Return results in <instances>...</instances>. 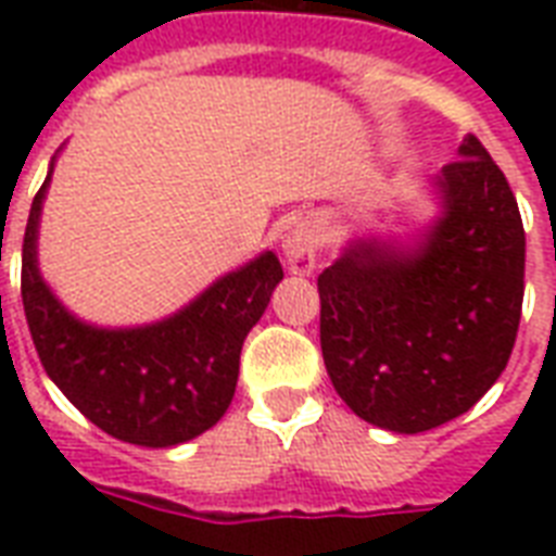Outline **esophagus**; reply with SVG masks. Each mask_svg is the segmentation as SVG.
Masks as SVG:
<instances>
[{"label":"esophagus","instance_id":"1","mask_svg":"<svg viewBox=\"0 0 556 556\" xmlns=\"http://www.w3.org/2000/svg\"><path fill=\"white\" fill-rule=\"evenodd\" d=\"M282 251H286V260L294 274H312L317 265V251H320L317 230L308 222H300L282 239Z\"/></svg>","mask_w":556,"mask_h":556}]
</instances>
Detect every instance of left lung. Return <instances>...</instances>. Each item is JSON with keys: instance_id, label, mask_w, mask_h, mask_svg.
<instances>
[{"instance_id": "left-lung-1", "label": "left lung", "mask_w": 556, "mask_h": 556, "mask_svg": "<svg viewBox=\"0 0 556 556\" xmlns=\"http://www.w3.org/2000/svg\"><path fill=\"white\" fill-rule=\"evenodd\" d=\"M441 169L444 216L413 253L361 242L317 277L320 346L364 421L424 432L467 413L517 343L526 230L508 178L476 135Z\"/></svg>"}]
</instances>
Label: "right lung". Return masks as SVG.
<instances>
[{
	"instance_id": "obj_1",
	"label": "right lung",
	"mask_w": 556,
	"mask_h": 556,
	"mask_svg": "<svg viewBox=\"0 0 556 556\" xmlns=\"http://www.w3.org/2000/svg\"><path fill=\"white\" fill-rule=\"evenodd\" d=\"M48 178L34 195L22 239V305L42 369L115 439L141 447L195 439L233 401L239 352L268 308L282 265L270 251L262 253L169 320L143 329H94L74 320L39 279L37 225Z\"/></svg>"
}]
</instances>
